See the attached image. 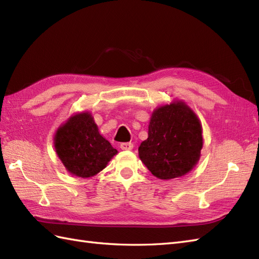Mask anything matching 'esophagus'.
<instances>
[{"instance_id":"esophagus-1","label":"esophagus","mask_w":259,"mask_h":259,"mask_svg":"<svg viewBox=\"0 0 259 259\" xmlns=\"http://www.w3.org/2000/svg\"><path fill=\"white\" fill-rule=\"evenodd\" d=\"M120 148H121L122 150H132V148H134V144H132L131 142H123L120 144Z\"/></svg>"}]
</instances>
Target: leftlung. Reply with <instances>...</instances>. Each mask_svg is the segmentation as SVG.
Returning <instances> with one entry per match:
<instances>
[{"label":"left lung","mask_w":259,"mask_h":259,"mask_svg":"<svg viewBox=\"0 0 259 259\" xmlns=\"http://www.w3.org/2000/svg\"><path fill=\"white\" fill-rule=\"evenodd\" d=\"M202 147L200 120L185 102L178 100L152 112L148 139L139 147V158L154 177L171 180L193 169Z\"/></svg>","instance_id":"1"}]
</instances>
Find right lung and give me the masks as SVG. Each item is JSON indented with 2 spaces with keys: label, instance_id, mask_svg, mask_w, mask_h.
<instances>
[{
  "label": "right lung",
  "instance_id": "obj_1",
  "mask_svg": "<svg viewBox=\"0 0 259 259\" xmlns=\"http://www.w3.org/2000/svg\"><path fill=\"white\" fill-rule=\"evenodd\" d=\"M58 158L66 170L79 178H90L104 170L118 151L102 137L89 111L75 113L54 137Z\"/></svg>",
  "mask_w": 259,
  "mask_h": 259
}]
</instances>
